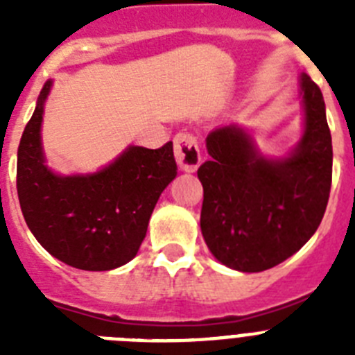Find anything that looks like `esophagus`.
Masks as SVG:
<instances>
[{
    "instance_id": "34e87169",
    "label": "esophagus",
    "mask_w": 355,
    "mask_h": 355,
    "mask_svg": "<svg viewBox=\"0 0 355 355\" xmlns=\"http://www.w3.org/2000/svg\"><path fill=\"white\" fill-rule=\"evenodd\" d=\"M175 162L183 171L193 172L200 165V150L197 137L190 131H181L174 137Z\"/></svg>"
}]
</instances>
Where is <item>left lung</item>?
Listing matches in <instances>:
<instances>
[{"label":"left lung","instance_id":"obj_1","mask_svg":"<svg viewBox=\"0 0 355 355\" xmlns=\"http://www.w3.org/2000/svg\"><path fill=\"white\" fill-rule=\"evenodd\" d=\"M306 131L286 159H265L249 135L218 128L206 139L211 158L197 171L205 199L200 231L222 265L263 272L293 256L315 234L332 183V142L322 90L300 80Z\"/></svg>","mask_w":355,"mask_h":355}]
</instances>
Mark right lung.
I'll return each mask as SVG.
<instances>
[{"mask_svg": "<svg viewBox=\"0 0 355 355\" xmlns=\"http://www.w3.org/2000/svg\"><path fill=\"white\" fill-rule=\"evenodd\" d=\"M51 81L40 90L17 149V196L28 227L56 259L80 270H112L137 256L150 213L175 178L172 142L130 147L92 175H56L44 165L40 122Z\"/></svg>", "mask_w": 355, "mask_h": 355, "instance_id": "1", "label": "right lung"}]
</instances>
